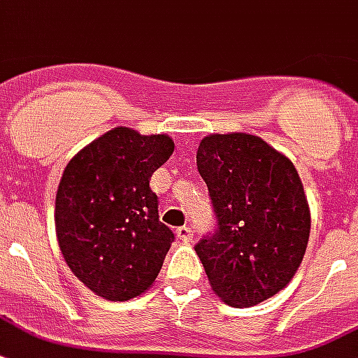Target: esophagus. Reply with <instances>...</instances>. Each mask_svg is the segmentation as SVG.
Here are the masks:
<instances>
[{
  "label": "esophagus",
  "instance_id": "esophagus-1",
  "mask_svg": "<svg viewBox=\"0 0 358 358\" xmlns=\"http://www.w3.org/2000/svg\"><path fill=\"white\" fill-rule=\"evenodd\" d=\"M176 237H178L180 243H189L193 239V229L187 226H182L176 229Z\"/></svg>",
  "mask_w": 358,
  "mask_h": 358
}]
</instances>
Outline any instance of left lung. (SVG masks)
I'll return each mask as SVG.
<instances>
[{
    "label": "left lung",
    "instance_id": "1",
    "mask_svg": "<svg viewBox=\"0 0 358 358\" xmlns=\"http://www.w3.org/2000/svg\"><path fill=\"white\" fill-rule=\"evenodd\" d=\"M197 171L216 216L214 231L195 245L213 290L233 307L275 296L298 271L311 227L292 161L252 134H210Z\"/></svg>",
    "mask_w": 358,
    "mask_h": 358
}]
</instances>
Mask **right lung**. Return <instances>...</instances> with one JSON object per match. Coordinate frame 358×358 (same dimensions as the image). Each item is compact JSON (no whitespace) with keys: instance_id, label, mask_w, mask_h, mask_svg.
I'll return each instance as SVG.
<instances>
[{"instance_id":"obj_1","label":"right lung","mask_w":358,"mask_h":358,"mask_svg":"<svg viewBox=\"0 0 358 358\" xmlns=\"http://www.w3.org/2000/svg\"><path fill=\"white\" fill-rule=\"evenodd\" d=\"M174 152L166 134L117 127L66 165L55 203L66 264L106 300L127 301L159 275L174 233L159 220L152 174Z\"/></svg>"}]
</instances>
